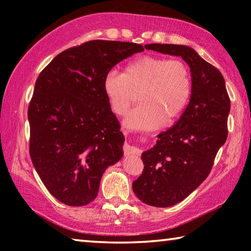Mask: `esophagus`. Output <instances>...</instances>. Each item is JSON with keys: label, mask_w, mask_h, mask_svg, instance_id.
Returning <instances> with one entry per match:
<instances>
[{"label": "esophagus", "mask_w": 251, "mask_h": 251, "mask_svg": "<svg viewBox=\"0 0 251 251\" xmlns=\"http://www.w3.org/2000/svg\"><path fill=\"white\" fill-rule=\"evenodd\" d=\"M123 150H124V155L125 156L138 155L139 154L138 148L137 147H134V146H130L129 144H125L124 147H123Z\"/></svg>", "instance_id": "obj_1"}]
</instances>
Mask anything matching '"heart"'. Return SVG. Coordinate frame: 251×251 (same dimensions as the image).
<instances>
[{
	"instance_id": "1",
	"label": "heart",
	"mask_w": 251,
	"mask_h": 251,
	"mask_svg": "<svg viewBox=\"0 0 251 251\" xmlns=\"http://www.w3.org/2000/svg\"><path fill=\"white\" fill-rule=\"evenodd\" d=\"M104 92L117 115H125L139 92L142 104L126 116L130 129L147 130L172 122L188 104L193 78L188 65L181 59L144 55L126 66L124 74L109 71L104 78Z\"/></svg>"
}]
</instances>
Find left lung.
I'll use <instances>...</instances> for the list:
<instances>
[{"mask_svg":"<svg viewBox=\"0 0 251 251\" xmlns=\"http://www.w3.org/2000/svg\"><path fill=\"white\" fill-rule=\"evenodd\" d=\"M146 50L180 56L193 78L189 103L176 124L157 135L156 145L142 154L145 166L133 181L143 202L171 207L189 196L211 171L226 143L230 100L222 73L186 45L147 44Z\"/></svg>","mask_w":251,"mask_h":251,"instance_id":"1","label":"left lung"}]
</instances>
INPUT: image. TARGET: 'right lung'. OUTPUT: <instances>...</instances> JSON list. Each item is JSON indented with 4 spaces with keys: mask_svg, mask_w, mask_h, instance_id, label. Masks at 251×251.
Returning a JSON list of instances; mask_svg holds the SVG:
<instances>
[{
    "mask_svg": "<svg viewBox=\"0 0 251 251\" xmlns=\"http://www.w3.org/2000/svg\"><path fill=\"white\" fill-rule=\"evenodd\" d=\"M143 50L128 42L90 41L59 53L36 79L29 155L49 192L67 206L94 201L106 168L124 154L103 84L114 66Z\"/></svg>",
    "mask_w": 251,
    "mask_h": 251,
    "instance_id": "obj_1",
    "label": "right lung"
}]
</instances>
